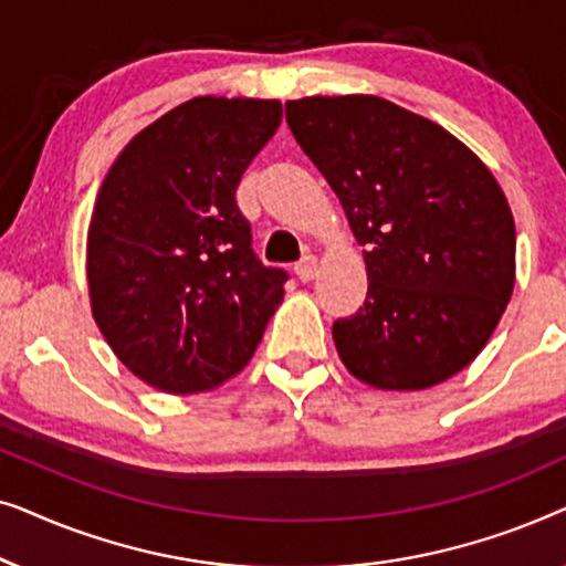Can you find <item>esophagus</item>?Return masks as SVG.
I'll use <instances>...</instances> for the list:
<instances>
[{
  "instance_id": "1",
  "label": "esophagus",
  "mask_w": 566,
  "mask_h": 566,
  "mask_svg": "<svg viewBox=\"0 0 566 566\" xmlns=\"http://www.w3.org/2000/svg\"><path fill=\"white\" fill-rule=\"evenodd\" d=\"M296 275H298V281H304V283L312 281V277L316 275V258H314V254H304V258L296 262Z\"/></svg>"
}]
</instances>
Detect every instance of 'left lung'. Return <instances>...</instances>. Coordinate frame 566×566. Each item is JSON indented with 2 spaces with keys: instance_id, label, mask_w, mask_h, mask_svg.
Wrapping results in <instances>:
<instances>
[{
  "instance_id": "obj_1",
  "label": "left lung",
  "mask_w": 566,
  "mask_h": 566,
  "mask_svg": "<svg viewBox=\"0 0 566 566\" xmlns=\"http://www.w3.org/2000/svg\"><path fill=\"white\" fill-rule=\"evenodd\" d=\"M293 138L366 247L368 296L332 324L376 389L436 386L482 353L515 285V221L474 151L374 95L285 103Z\"/></svg>"
}]
</instances>
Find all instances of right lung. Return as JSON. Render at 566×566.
<instances>
[{"mask_svg": "<svg viewBox=\"0 0 566 566\" xmlns=\"http://www.w3.org/2000/svg\"><path fill=\"white\" fill-rule=\"evenodd\" d=\"M277 99L192 97L130 138L87 234L92 316L123 366L192 394L239 374L283 301L237 188L281 126Z\"/></svg>", "mask_w": 566, "mask_h": 566, "instance_id": "obj_1", "label": "right lung"}]
</instances>
